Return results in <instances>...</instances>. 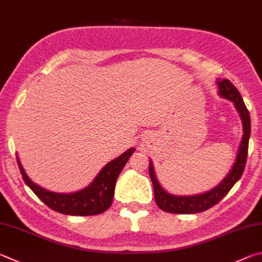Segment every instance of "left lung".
<instances>
[{
  "label": "left lung",
  "mask_w": 262,
  "mask_h": 262,
  "mask_svg": "<svg viewBox=\"0 0 262 262\" xmlns=\"http://www.w3.org/2000/svg\"><path fill=\"white\" fill-rule=\"evenodd\" d=\"M216 83L219 85V95L234 102L236 110L238 111L242 122H243L244 134L243 137H242L235 164L232 166L229 174L221 181V183L217 184L215 188L210 190V191L201 194H194V196H174V194L168 193L161 188L158 180L156 178L154 165L150 161L149 174L152 184H154L156 203L160 210L165 212L174 214H193L208 210L212 206L216 205L230 191V189L234 187L235 183L241 179L242 174L244 172L247 150H249V140L251 135L250 113L245 106L239 92L229 80H217Z\"/></svg>",
  "instance_id": "1"
}]
</instances>
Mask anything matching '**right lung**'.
Returning a JSON list of instances; mask_svg holds the SVG:
<instances>
[{
	"instance_id": "add662e5",
	"label": "right lung",
	"mask_w": 262,
	"mask_h": 262,
	"mask_svg": "<svg viewBox=\"0 0 262 262\" xmlns=\"http://www.w3.org/2000/svg\"><path fill=\"white\" fill-rule=\"evenodd\" d=\"M134 151L132 147L110 161L87 188L73 193H57L41 188L27 177L18 157L17 163L25 183L51 210L66 215L88 216L101 214L111 206L117 179Z\"/></svg>"
}]
</instances>
